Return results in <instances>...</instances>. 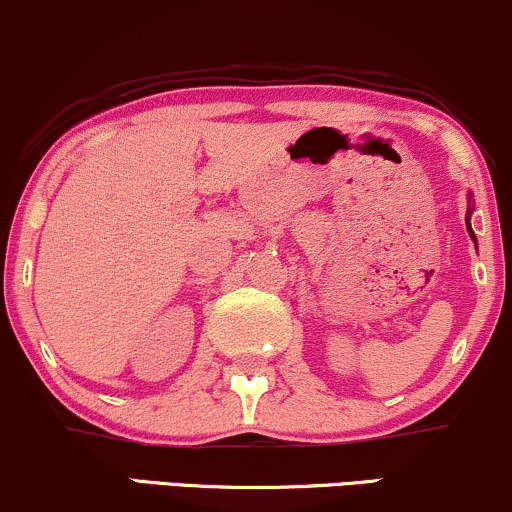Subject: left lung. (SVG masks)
Masks as SVG:
<instances>
[{
    "instance_id": "left-lung-1",
    "label": "left lung",
    "mask_w": 512,
    "mask_h": 512,
    "mask_svg": "<svg viewBox=\"0 0 512 512\" xmlns=\"http://www.w3.org/2000/svg\"><path fill=\"white\" fill-rule=\"evenodd\" d=\"M470 213H472V206L468 208V216H465V225H468V232H470V237L475 239V232H472V227H470Z\"/></svg>"
}]
</instances>
